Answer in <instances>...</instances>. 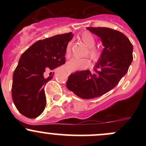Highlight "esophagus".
Masks as SVG:
<instances>
[{
	"label": "esophagus",
	"mask_w": 146,
	"mask_h": 146,
	"mask_svg": "<svg viewBox=\"0 0 146 146\" xmlns=\"http://www.w3.org/2000/svg\"><path fill=\"white\" fill-rule=\"evenodd\" d=\"M66 71H67V73H68V74H70V73H73V71H70V70H66Z\"/></svg>",
	"instance_id": "obj_1"
}]
</instances>
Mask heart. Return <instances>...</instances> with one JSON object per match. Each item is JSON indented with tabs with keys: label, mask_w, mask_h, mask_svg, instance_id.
<instances>
[{
	"label": "heart",
	"mask_w": 146,
	"mask_h": 146,
	"mask_svg": "<svg viewBox=\"0 0 146 146\" xmlns=\"http://www.w3.org/2000/svg\"><path fill=\"white\" fill-rule=\"evenodd\" d=\"M80 39L85 44L88 48V54L94 62H97L102 56L101 48L95 46L96 39L93 35L89 32H84L80 35ZM71 51V42H68L66 48V57L68 58L70 56ZM90 66V61L88 58H73L66 64V68L70 71L82 70Z\"/></svg>",
	"instance_id": "obj_1"
}]
</instances>
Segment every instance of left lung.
<instances>
[{"mask_svg":"<svg viewBox=\"0 0 146 146\" xmlns=\"http://www.w3.org/2000/svg\"><path fill=\"white\" fill-rule=\"evenodd\" d=\"M102 42V56L94 68L69 76L66 87L79 98H98L112 90L128 72L133 61V45L126 35L108 27H88Z\"/></svg>","mask_w":146,"mask_h":146,"instance_id":"obj_1","label":"left lung"}]
</instances>
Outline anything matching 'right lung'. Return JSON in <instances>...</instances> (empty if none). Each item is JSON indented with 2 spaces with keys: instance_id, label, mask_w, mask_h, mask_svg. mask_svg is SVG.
I'll use <instances>...</instances> for the list:
<instances>
[{
  "instance_id": "add662e5",
  "label": "right lung",
  "mask_w": 146,
  "mask_h": 146,
  "mask_svg": "<svg viewBox=\"0 0 146 146\" xmlns=\"http://www.w3.org/2000/svg\"><path fill=\"white\" fill-rule=\"evenodd\" d=\"M72 32L39 40L20 56L13 73L12 98L17 110L25 117L34 119L44 110V85L52 76L46 73L66 63V48Z\"/></svg>"
}]
</instances>
